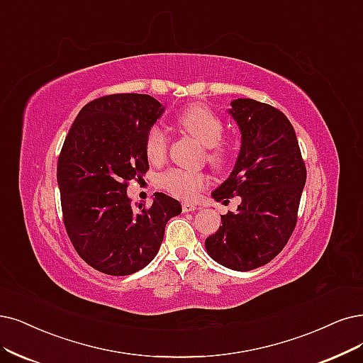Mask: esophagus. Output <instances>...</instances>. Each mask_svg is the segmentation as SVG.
<instances>
[{"label":"esophagus","mask_w":363,"mask_h":363,"mask_svg":"<svg viewBox=\"0 0 363 363\" xmlns=\"http://www.w3.org/2000/svg\"><path fill=\"white\" fill-rule=\"evenodd\" d=\"M196 209H197V206L193 205V203H189V202H184L182 203V211L184 212H194Z\"/></svg>","instance_id":"34e87169"}]
</instances>
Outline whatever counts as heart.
<instances>
[{
	"mask_svg": "<svg viewBox=\"0 0 363 363\" xmlns=\"http://www.w3.org/2000/svg\"><path fill=\"white\" fill-rule=\"evenodd\" d=\"M178 123L191 136L208 147V160L216 166L223 164L227 152L220 143L224 124L223 121L206 106L193 104L181 112ZM169 133L158 124L152 125L146 133L145 151L151 163H161L167 155ZM160 184L170 194L181 199H193L208 184V174L197 170L170 169L160 177Z\"/></svg>",
	"mask_w": 363,
	"mask_h": 363,
	"instance_id": "b5f03b06",
	"label": "heart"
}]
</instances>
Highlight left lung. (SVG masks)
I'll use <instances>...</instances> for the list:
<instances>
[{
	"instance_id": "obj_1",
	"label": "left lung",
	"mask_w": 363,
	"mask_h": 363,
	"mask_svg": "<svg viewBox=\"0 0 363 363\" xmlns=\"http://www.w3.org/2000/svg\"><path fill=\"white\" fill-rule=\"evenodd\" d=\"M229 113L240 130L235 167L212 197L240 196L236 212L221 216L220 229L206 238L209 256L229 269L247 272L269 263L290 239L306 169L293 125L274 106L233 100Z\"/></svg>"
}]
</instances>
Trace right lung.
Listing matches in <instances>:
<instances>
[{"mask_svg":"<svg viewBox=\"0 0 363 363\" xmlns=\"http://www.w3.org/2000/svg\"><path fill=\"white\" fill-rule=\"evenodd\" d=\"M164 106L147 94H112L76 116L58 158L57 179L67 235L94 269L124 277L157 256L166 224L181 213L173 197L155 193L150 208L130 205L127 186L150 169L146 133Z\"/></svg>","mask_w":363,"mask_h":363,"instance_id":"right-lung-1","label":"right lung"}]
</instances>
